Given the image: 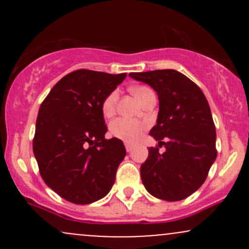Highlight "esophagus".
<instances>
[{
	"label": "esophagus",
	"mask_w": 249,
	"mask_h": 249,
	"mask_svg": "<svg viewBox=\"0 0 249 249\" xmlns=\"http://www.w3.org/2000/svg\"><path fill=\"white\" fill-rule=\"evenodd\" d=\"M125 148H126V151L127 152H131V151H132V148H133V144H131V142H125Z\"/></svg>",
	"instance_id": "esophagus-1"
}]
</instances>
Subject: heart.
<instances>
[{"label": "heart", "mask_w": 249, "mask_h": 249, "mask_svg": "<svg viewBox=\"0 0 249 249\" xmlns=\"http://www.w3.org/2000/svg\"><path fill=\"white\" fill-rule=\"evenodd\" d=\"M131 91H132L134 97L139 102H142L145 98V96L152 90L145 85H136V87L131 88ZM117 101H118V91L115 90L108 93L102 104L103 115L105 117L113 115L116 110ZM142 130H144V124L141 121L124 118V117L115 119L110 124V133L116 138L126 142H136L142 136Z\"/></svg>", "instance_id": "b5f03b06"}]
</instances>
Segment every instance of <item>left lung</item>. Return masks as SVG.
I'll return each mask as SVG.
<instances>
[{
  "mask_svg": "<svg viewBox=\"0 0 249 249\" xmlns=\"http://www.w3.org/2000/svg\"><path fill=\"white\" fill-rule=\"evenodd\" d=\"M158 95L159 113L150 134L158 146L148 148L141 166L147 192L166 201H179L196 192L216 158L215 125L210 105L196 83L177 70L131 72ZM164 146L165 152L159 153Z\"/></svg>",
  "mask_w": 249,
  "mask_h": 249,
  "instance_id": "left-lung-1",
  "label": "left lung"
}]
</instances>
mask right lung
Returning a JSON list of instances; mask_svg holds the SVG:
<instances>
[{
  "label": "right lung",
  "mask_w": 249,
  "mask_h": 249,
  "mask_svg": "<svg viewBox=\"0 0 249 249\" xmlns=\"http://www.w3.org/2000/svg\"><path fill=\"white\" fill-rule=\"evenodd\" d=\"M126 73L81 69L64 76L39 107L33 150L39 173L63 199L87 205L104 198L115 184L126 150L105 139L102 104Z\"/></svg>",
  "instance_id": "right-lung-1"
}]
</instances>
